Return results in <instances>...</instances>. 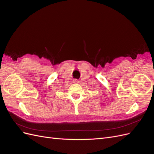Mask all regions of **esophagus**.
<instances>
[{"label":"esophagus","mask_w":154,"mask_h":154,"mask_svg":"<svg viewBox=\"0 0 154 154\" xmlns=\"http://www.w3.org/2000/svg\"><path fill=\"white\" fill-rule=\"evenodd\" d=\"M74 83H78V81L77 80H74Z\"/></svg>","instance_id":"obj_1"}]
</instances>
